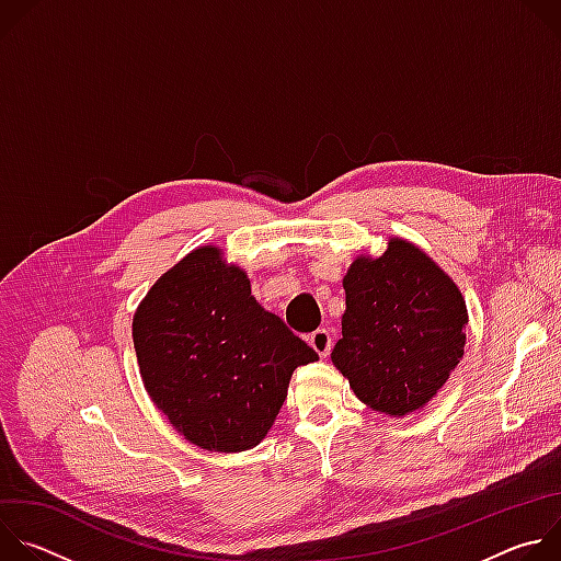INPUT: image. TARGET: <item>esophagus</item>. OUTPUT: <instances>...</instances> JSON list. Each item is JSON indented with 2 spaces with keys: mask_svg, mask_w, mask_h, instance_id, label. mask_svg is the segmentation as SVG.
I'll return each mask as SVG.
<instances>
[{
  "mask_svg": "<svg viewBox=\"0 0 561 561\" xmlns=\"http://www.w3.org/2000/svg\"><path fill=\"white\" fill-rule=\"evenodd\" d=\"M308 344L314 348V353L327 359L331 355V346H333V340H331V333L327 329H317L310 337H308Z\"/></svg>",
  "mask_w": 561,
  "mask_h": 561,
  "instance_id": "1",
  "label": "esophagus"
}]
</instances>
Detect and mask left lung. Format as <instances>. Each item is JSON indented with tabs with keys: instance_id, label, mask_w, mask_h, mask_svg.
Wrapping results in <instances>:
<instances>
[{
	"instance_id": "8db88e82",
	"label": "left lung",
	"mask_w": 561,
	"mask_h": 561,
	"mask_svg": "<svg viewBox=\"0 0 561 561\" xmlns=\"http://www.w3.org/2000/svg\"><path fill=\"white\" fill-rule=\"evenodd\" d=\"M342 340L331 359L362 404L388 417L428 407L463 357L468 308L453 277L420 247L390 237L379 257L344 275Z\"/></svg>"
}]
</instances>
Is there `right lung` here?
<instances>
[{"instance_id": "obj_1", "label": "right lung", "mask_w": 561, "mask_h": 561, "mask_svg": "<svg viewBox=\"0 0 561 561\" xmlns=\"http://www.w3.org/2000/svg\"><path fill=\"white\" fill-rule=\"evenodd\" d=\"M133 344L152 404L210 453L255 448L275 424L293 370L319 359L213 244L150 286L133 314Z\"/></svg>"}]
</instances>
